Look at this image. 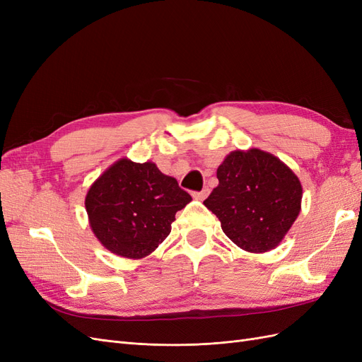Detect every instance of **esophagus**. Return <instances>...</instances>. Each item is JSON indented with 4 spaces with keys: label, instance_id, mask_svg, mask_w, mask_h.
Masks as SVG:
<instances>
[{
    "label": "esophagus",
    "instance_id": "1",
    "mask_svg": "<svg viewBox=\"0 0 362 362\" xmlns=\"http://www.w3.org/2000/svg\"><path fill=\"white\" fill-rule=\"evenodd\" d=\"M208 194H210V190L204 189V190H201V192H193V198L198 199V201H204Z\"/></svg>",
    "mask_w": 362,
    "mask_h": 362
}]
</instances>
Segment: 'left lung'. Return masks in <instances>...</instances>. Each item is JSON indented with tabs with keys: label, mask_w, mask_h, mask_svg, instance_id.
Segmentation results:
<instances>
[{
	"label": "left lung",
	"mask_w": 362,
	"mask_h": 362,
	"mask_svg": "<svg viewBox=\"0 0 362 362\" xmlns=\"http://www.w3.org/2000/svg\"><path fill=\"white\" fill-rule=\"evenodd\" d=\"M218 185L204 201L223 233L247 252L275 249L300 213L302 185L278 157L233 151L217 168Z\"/></svg>",
	"instance_id": "obj_1"
}]
</instances>
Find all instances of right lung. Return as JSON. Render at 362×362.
<instances>
[{"label": "right lung", "instance_id": "obj_1", "mask_svg": "<svg viewBox=\"0 0 362 362\" xmlns=\"http://www.w3.org/2000/svg\"><path fill=\"white\" fill-rule=\"evenodd\" d=\"M192 201L177 180L154 163L120 158L86 194V211L93 234L113 254L144 258L170 234L177 211Z\"/></svg>", "mask_w": 362, "mask_h": 362}]
</instances>
